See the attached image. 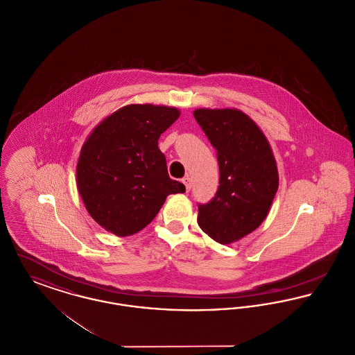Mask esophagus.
<instances>
[{
	"label": "esophagus",
	"instance_id": "obj_1",
	"mask_svg": "<svg viewBox=\"0 0 355 355\" xmlns=\"http://www.w3.org/2000/svg\"><path fill=\"white\" fill-rule=\"evenodd\" d=\"M182 182H184V185H185L186 191H190V189H191V180H190L189 177H185V178L182 180Z\"/></svg>",
	"mask_w": 355,
	"mask_h": 355
}]
</instances>
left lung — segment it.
I'll use <instances>...</instances> for the list:
<instances>
[{
  "label": "left lung",
  "instance_id": "1",
  "mask_svg": "<svg viewBox=\"0 0 355 355\" xmlns=\"http://www.w3.org/2000/svg\"><path fill=\"white\" fill-rule=\"evenodd\" d=\"M220 165V186L210 202L198 205L200 227L222 245L254 232L268 217L278 190V170L268 138L238 109H197Z\"/></svg>",
  "mask_w": 355,
  "mask_h": 355
}]
</instances>
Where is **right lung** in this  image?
<instances>
[{"label": "right lung", "mask_w": 355, "mask_h": 355, "mask_svg": "<svg viewBox=\"0 0 355 355\" xmlns=\"http://www.w3.org/2000/svg\"><path fill=\"white\" fill-rule=\"evenodd\" d=\"M177 107L128 105L100 122L83 145L77 187L90 217L119 236L148 226L169 194L185 186L171 180L158 139L180 117Z\"/></svg>", "instance_id": "add662e5"}]
</instances>
